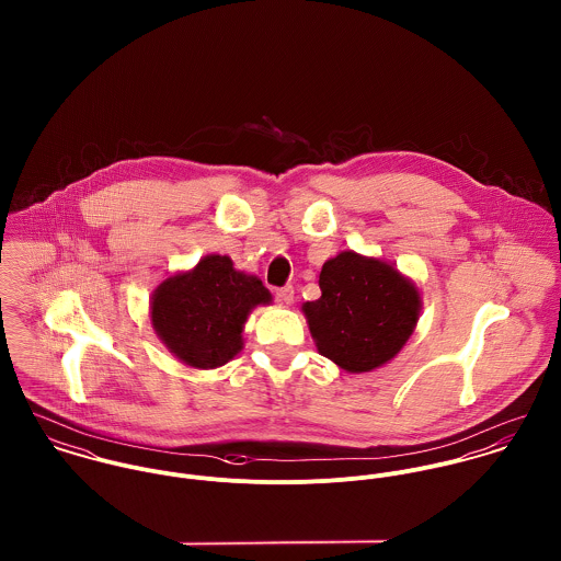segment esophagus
I'll return each mask as SVG.
<instances>
[{
    "mask_svg": "<svg viewBox=\"0 0 561 561\" xmlns=\"http://www.w3.org/2000/svg\"><path fill=\"white\" fill-rule=\"evenodd\" d=\"M276 298H278L283 305H291V302H294V287H291V285H285V287L276 289Z\"/></svg>",
    "mask_w": 561,
    "mask_h": 561,
    "instance_id": "esophagus-1",
    "label": "esophagus"
}]
</instances>
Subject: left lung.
I'll use <instances>...</instances> for the list:
<instances>
[{"label": "left lung", "mask_w": 561, "mask_h": 561, "mask_svg": "<svg viewBox=\"0 0 561 561\" xmlns=\"http://www.w3.org/2000/svg\"><path fill=\"white\" fill-rule=\"evenodd\" d=\"M320 289L302 311L321 354L352 374L389 363L419 320L414 285L378 259L336 254L321 267Z\"/></svg>", "instance_id": "left-lung-1"}]
</instances>
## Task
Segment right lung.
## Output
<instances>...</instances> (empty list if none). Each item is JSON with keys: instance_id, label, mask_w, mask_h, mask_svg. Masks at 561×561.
Wrapping results in <instances>:
<instances>
[{"instance_id": "right-lung-1", "label": "right lung", "mask_w": 561, "mask_h": 561, "mask_svg": "<svg viewBox=\"0 0 561 561\" xmlns=\"http://www.w3.org/2000/svg\"><path fill=\"white\" fill-rule=\"evenodd\" d=\"M272 302L256 276L209 254L187 274L170 276L153 294L151 320L165 347L190 367L214 369L241 350V330L256 305Z\"/></svg>"}]
</instances>
